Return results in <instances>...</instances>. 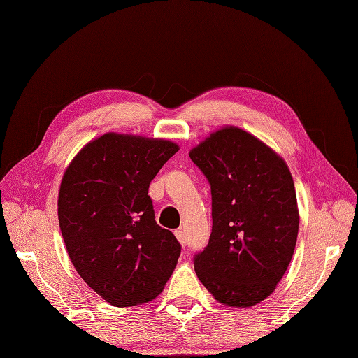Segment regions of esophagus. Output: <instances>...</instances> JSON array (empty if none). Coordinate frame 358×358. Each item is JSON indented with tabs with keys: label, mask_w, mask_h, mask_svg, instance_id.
I'll list each match as a JSON object with an SVG mask.
<instances>
[{
	"label": "esophagus",
	"mask_w": 358,
	"mask_h": 358,
	"mask_svg": "<svg viewBox=\"0 0 358 358\" xmlns=\"http://www.w3.org/2000/svg\"><path fill=\"white\" fill-rule=\"evenodd\" d=\"M176 236H177L178 242H180L182 246H186L187 239H186V233H185V230H182V228H178V230H176Z\"/></svg>",
	"instance_id": "34e87169"
}]
</instances>
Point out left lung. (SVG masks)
Here are the masks:
<instances>
[{"instance_id":"1","label":"left lung","mask_w":358,"mask_h":358,"mask_svg":"<svg viewBox=\"0 0 358 358\" xmlns=\"http://www.w3.org/2000/svg\"><path fill=\"white\" fill-rule=\"evenodd\" d=\"M212 190V234L195 254L216 301L252 307L268 298L295 251L299 215L287 164L241 128L225 127L189 152Z\"/></svg>"}]
</instances>
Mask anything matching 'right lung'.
I'll return each mask as SVG.
<instances>
[{
    "mask_svg": "<svg viewBox=\"0 0 358 358\" xmlns=\"http://www.w3.org/2000/svg\"><path fill=\"white\" fill-rule=\"evenodd\" d=\"M178 146L107 133L68 166L59 225L80 277L115 307L145 304L163 290L181 245L154 217L150 182Z\"/></svg>",
    "mask_w": 358,
    "mask_h": 358,
    "instance_id": "add662e5",
    "label": "right lung"
}]
</instances>
